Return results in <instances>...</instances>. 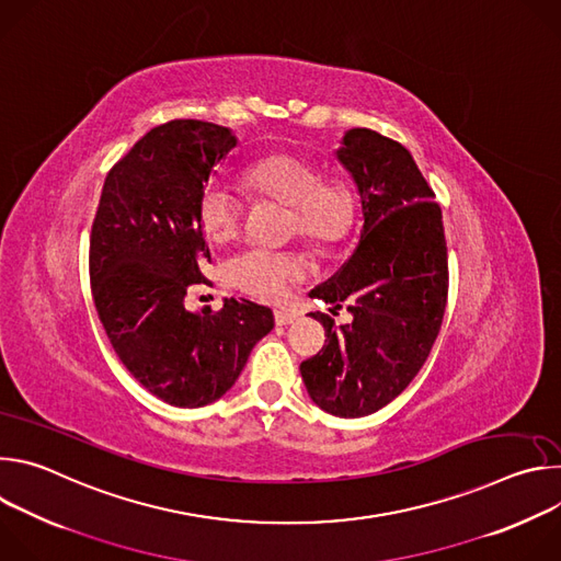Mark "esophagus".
<instances>
[{
    "label": "esophagus",
    "instance_id": "34e87169",
    "mask_svg": "<svg viewBox=\"0 0 561 561\" xmlns=\"http://www.w3.org/2000/svg\"><path fill=\"white\" fill-rule=\"evenodd\" d=\"M295 319H297V314L293 310H284V308L275 310V324L277 327H288V324L295 322Z\"/></svg>",
    "mask_w": 561,
    "mask_h": 561
}]
</instances>
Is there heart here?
I'll list each match as a JSON object with an SVG mask.
<instances>
[{
  "mask_svg": "<svg viewBox=\"0 0 561 561\" xmlns=\"http://www.w3.org/2000/svg\"><path fill=\"white\" fill-rule=\"evenodd\" d=\"M237 186L247 197L288 206L286 234L301 237L317 249H333L344 242L355 221V195L344 180L288 152L257 159L237 175ZM197 221L215 247L237 242L244 226V208L228 191L208 186L197 204ZM310 273V262L297 251L253 249L232 257L224 266L226 282L244 295L282 304L293 286Z\"/></svg>",
  "mask_w": 561,
  "mask_h": 561,
  "instance_id": "b5f03b06",
  "label": "heart"
}]
</instances>
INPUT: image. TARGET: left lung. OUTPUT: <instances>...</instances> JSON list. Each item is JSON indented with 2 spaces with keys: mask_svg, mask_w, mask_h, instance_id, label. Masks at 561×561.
I'll return each instance as SVG.
<instances>
[{
  "mask_svg": "<svg viewBox=\"0 0 561 561\" xmlns=\"http://www.w3.org/2000/svg\"><path fill=\"white\" fill-rule=\"evenodd\" d=\"M337 159L353 175L364 213L353 257L310 297L329 344L301 362L312 402L335 417L370 415L402 392L424 366L448 297L442 208L413 154L368 128L344 135ZM346 307L354 319L335 328Z\"/></svg>",
  "mask_w": 561,
  "mask_h": 561,
  "instance_id": "8db88e82",
  "label": "left lung"
}]
</instances>
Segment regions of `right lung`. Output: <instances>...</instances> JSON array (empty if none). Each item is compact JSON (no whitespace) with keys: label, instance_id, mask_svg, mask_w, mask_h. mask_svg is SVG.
<instances>
[{"label":"right lung","instance_id":"add662e5","mask_svg":"<svg viewBox=\"0 0 561 561\" xmlns=\"http://www.w3.org/2000/svg\"><path fill=\"white\" fill-rule=\"evenodd\" d=\"M234 135L199 119L148 130L108 171L91 230V290L100 322L128 373L178 409L219 399L253 346L273 331V310L244 297L193 312L208 286L210 251L197 204Z\"/></svg>","mask_w":561,"mask_h":561}]
</instances>
